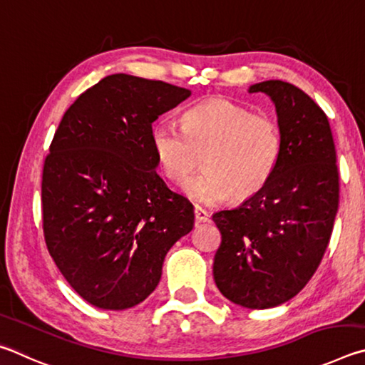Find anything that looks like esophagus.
I'll list each match as a JSON object with an SVG mask.
<instances>
[{
    "label": "esophagus",
    "instance_id": "esophagus-1",
    "mask_svg": "<svg viewBox=\"0 0 365 365\" xmlns=\"http://www.w3.org/2000/svg\"><path fill=\"white\" fill-rule=\"evenodd\" d=\"M194 216H195L197 222H207L210 220V216H208L205 210H203L202 207H197V205L194 208Z\"/></svg>",
    "mask_w": 365,
    "mask_h": 365
}]
</instances>
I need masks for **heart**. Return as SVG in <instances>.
I'll list each match as a JSON object with an SVG mask.
<instances>
[{
    "instance_id": "b5f03b06",
    "label": "heart",
    "mask_w": 365,
    "mask_h": 365,
    "mask_svg": "<svg viewBox=\"0 0 365 365\" xmlns=\"http://www.w3.org/2000/svg\"><path fill=\"white\" fill-rule=\"evenodd\" d=\"M153 155L163 175L184 182V192L202 205H218L232 197L247 200L266 187L282 157L284 138L269 113L216 98L182 115V130L157 121L150 130Z\"/></svg>"
}]
</instances>
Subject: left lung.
<instances>
[{"label":"left lung","mask_w":365,"mask_h":365,"mask_svg":"<svg viewBox=\"0 0 365 365\" xmlns=\"http://www.w3.org/2000/svg\"><path fill=\"white\" fill-rule=\"evenodd\" d=\"M276 106L284 149L266 187L213 215L221 232L213 277L229 302L267 309L309 282L327 250L340 199L327 115L302 89L280 80L252 85Z\"/></svg>","instance_id":"left-lung-1"}]
</instances>
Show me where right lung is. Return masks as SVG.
Returning a JSON list of instances; mask_svg holds the SVG:
<instances>
[{
  "label": "right lung",
  "mask_w": 365,
  "mask_h": 365,
  "mask_svg": "<svg viewBox=\"0 0 365 365\" xmlns=\"http://www.w3.org/2000/svg\"><path fill=\"white\" fill-rule=\"evenodd\" d=\"M190 96L165 81L115 73L63 113L44 160L43 231L78 295L121 311L150 295L194 207L157 175L152 123Z\"/></svg>",
  "instance_id": "1"
}]
</instances>
